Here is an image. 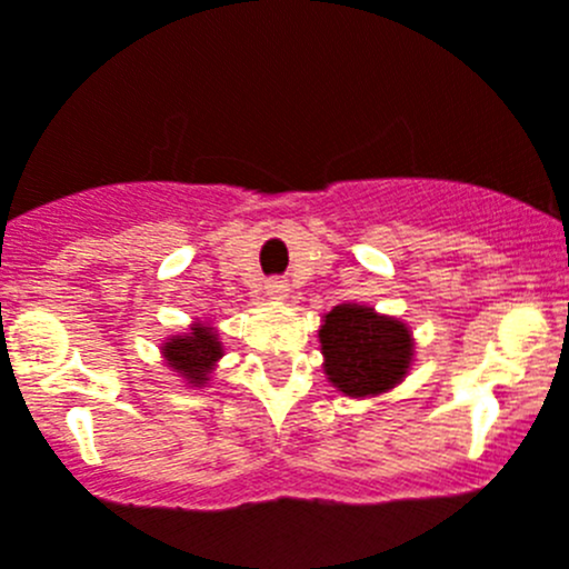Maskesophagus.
<instances>
[{
  "mask_svg": "<svg viewBox=\"0 0 569 569\" xmlns=\"http://www.w3.org/2000/svg\"><path fill=\"white\" fill-rule=\"evenodd\" d=\"M264 293H268L270 299H284V296H288V284L281 279H270L264 281Z\"/></svg>",
  "mask_w": 569,
  "mask_h": 569,
  "instance_id": "1",
  "label": "esophagus"
}]
</instances>
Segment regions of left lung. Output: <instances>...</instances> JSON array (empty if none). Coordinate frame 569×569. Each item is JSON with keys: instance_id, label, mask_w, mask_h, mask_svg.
I'll use <instances>...</instances> for the list:
<instances>
[{"instance_id": "obj_1", "label": "left lung", "mask_w": 569, "mask_h": 569, "mask_svg": "<svg viewBox=\"0 0 569 569\" xmlns=\"http://www.w3.org/2000/svg\"><path fill=\"white\" fill-rule=\"evenodd\" d=\"M321 349L329 382L346 397H371L397 386L410 366L413 340L405 323L371 307L340 305L323 318Z\"/></svg>"}]
</instances>
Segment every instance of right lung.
<instances>
[{"mask_svg":"<svg viewBox=\"0 0 569 569\" xmlns=\"http://www.w3.org/2000/svg\"><path fill=\"white\" fill-rule=\"evenodd\" d=\"M220 355H223L220 340L214 338L209 327H194L189 335H178L170 343H164V357L170 360L172 369L181 371L194 386L207 382L209 371H212Z\"/></svg>","mask_w":569,"mask_h":569,"instance_id":"right-lung-1","label":"right lung"}]
</instances>
